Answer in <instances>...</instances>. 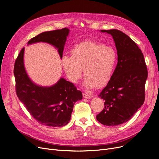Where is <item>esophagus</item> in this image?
I'll use <instances>...</instances> for the list:
<instances>
[{"instance_id": "1", "label": "esophagus", "mask_w": 159, "mask_h": 159, "mask_svg": "<svg viewBox=\"0 0 159 159\" xmlns=\"http://www.w3.org/2000/svg\"><path fill=\"white\" fill-rule=\"evenodd\" d=\"M82 95H83V98H86V99H91V98H93V96L89 95L86 94V93H83V94H82Z\"/></svg>"}]
</instances>
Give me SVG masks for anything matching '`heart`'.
<instances>
[{"label": "heart", "instance_id": "b5f03b06", "mask_svg": "<svg viewBox=\"0 0 159 159\" xmlns=\"http://www.w3.org/2000/svg\"><path fill=\"white\" fill-rule=\"evenodd\" d=\"M118 54L112 47L95 41H84L74 45L70 57L63 56L61 65L67 79L77 84L82 71L86 75L84 85L88 89L107 86L115 70Z\"/></svg>", "mask_w": 159, "mask_h": 159}]
</instances>
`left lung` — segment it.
Listing matches in <instances>:
<instances>
[{
  "label": "left lung",
  "mask_w": 159,
  "mask_h": 159,
  "mask_svg": "<svg viewBox=\"0 0 159 159\" xmlns=\"http://www.w3.org/2000/svg\"><path fill=\"white\" fill-rule=\"evenodd\" d=\"M113 38L118 64L112 79L98 95L105 107L96 118L107 126L125 123L133 116L145 100L148 70L143 54L134 41L116 29L101 30Z\"/></svg>",
  "instance_id": "8db88e82"
}]
</instances>
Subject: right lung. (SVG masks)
Returning a JSON list of instances; mask_svg holds the SVG:
<instances>
[{
	"mask_svg": "<svg viewBox=\"0 0 159 159\" xmlns=\"http://www.w3.org/2000/svg\"><path fill=\"white\" fill-rule=\"evenodd\" d=\"M70 30L44 32L29 41L28 45L38 42L49 43L63 54ZM23 48L16 60L14 76L16 93L19 99L38 123L49 127H64L70 122L75 103L82 99V92L64 78L51 86H39L30 79L24 65Z\"/></svg>",
	"mask_w": 159,
	"mask_h": 159,
	"instance_id": "add662e5",
	"label": "right lung"
}]
</instances>
